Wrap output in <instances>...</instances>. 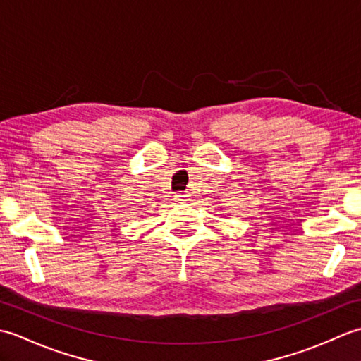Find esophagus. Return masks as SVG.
<instances>
[{"instance_id": "esophagus-1", "label": "esophagus", "mask_w": 361, "mask_h": 361, "mask_svg": "<svg viewBox=\"0 0 361 361\" xmlns=\"http://www.w3.org/2000/svg\"><path fill=\"white\" fill-rule=\"evenodd\" d=\"M173 200H175L176 203H180V204H186V203L190 200V198H189V195L185 194V192H178V194L175 195Z\"/></svg>"}]
</instances>
